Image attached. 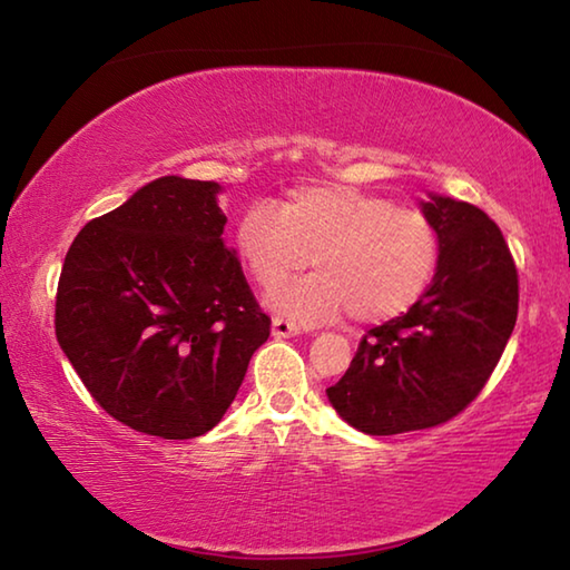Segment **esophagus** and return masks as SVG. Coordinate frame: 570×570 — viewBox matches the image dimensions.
I'll list each match as a JSON object with an SVG mask.
<instances>
[{
  "mask_svg": "<svg viewBox=\"0 0 570 570\" xmlns=\"http://www.w3.org/2000/svg\"><path fill=\"white\" fill-rule=\"evenodd\" d=\"M272 332H274L276 340H284V336H296V334H302V326L294 324V322H288V320H284V316H274V322H272Z\"/></svg>",
  "mask_w": 570,
  "mask_h": 570,
  "instance_id": "esophagus-1",
  "label": "esophagus"
}]
</instances>
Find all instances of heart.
<instances>
[{"instance_id":"obj_1","label":"heart","mask_w":570,"mask_h":570,"mask_svg":"<svg viewBox=\"0 0 570 570\" xmlns=\"http://www.w3.org/2000/svg\"><path fill=\"white\" fill-rule=\"evenodd\" d=\"M236 248L264 288L314 262L320 272L268 296L278 314L302 324L350 314L384 324L407 314L440 264V234L422 210L344 183H312L282 206H254L238 218Z\"/></svg>"}]
</instances>
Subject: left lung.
<instances>
[{
    "instance_id": "8db88e82",
    "label": "left lung",
    "mask_w": 570,
    "mask_h": 570,
    "mask_svg": "<svg viewBox=\"0 0 570 570\" xmlns=\"http://www.w3.org/2000/svg\"><path fill=\"white\" fill-rule=\"evenodd\" d=\"M422 214L440 234V264L407 314L362 336L326 394L366 435L448 422L485 387L518 320V268L495 220L432 196Z\"/></svg>"
}]
</instances>
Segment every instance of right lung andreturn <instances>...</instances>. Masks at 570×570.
Wrapping results in <instances>:
<instances>
[{
  "mask_svg": "<svg viewBox=\"0 0 570 570\" xmlns=\"http://www.w3.org/2000/svg\"><path fill=\"white\" fill-rule=\"evenodd\" d=\"M218 183L166 176L92 218L67 250L55 334L100 407L130 430L216 428L272 334L234 250Z\"/></svg>",
  "mask_w": 570,
  "mask_h": 570,
  "instance_id": "obj_1",
  "label": "right lung"
}]
</instances>
